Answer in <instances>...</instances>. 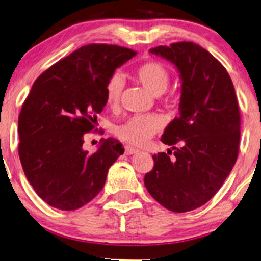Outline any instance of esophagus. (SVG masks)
<instances>
[{"label":"esophagus","mask_w":261,"mask_h":261,"mask_svg":"<svg viewBox=\"0 0 261 261\" xmlns=\"http://www.w3.org/2000/svg\"><path fill=\"white\" fill-rule=\"evenodd\" d=\"M138 152H139V149L132 147V146H126V148H124V153L128 155L135 154V153H138Z\"/></svg>","instance_id":"esophagus-1"}]
</instances>
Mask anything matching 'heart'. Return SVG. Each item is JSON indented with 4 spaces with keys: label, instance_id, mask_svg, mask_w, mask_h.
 I'll return each mask as SVG.
<instances>
[{
    "label": "heart",
    "instance_id": "1",
    "mask_svg": "<svg viewBox=\"0 0 261 261\" xmlns=\"http://www.w3.org/2000/svg\"><path fill=\"white\" fill-rule=\"evenodd\" d=\"M139 83L151 94L158 96L166 91L170 85V73L163 64L147 62L134 71ZM123 89V80L120 73H114L106 84V102L109 107H116ZM164 121L156 114L134 115L116 128V135L121 140L133 146H142L162 129Z\"/></svg>",
    "mask_w": 261,
    "mask_h": 261
}]
</instances>
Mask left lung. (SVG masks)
Segmentation results:
<instances>
[{"mask_svg": "<svg viewBox=\"0 0 261 261\" xmlns=\"http://www.w3.org/2000/svg\"><path fill=\"white\" fill-rule=\"evenodd\" d=\"M172 63L180 78L179 116L160 140L172 147L153 155L145 187L164 208L187 213L220 190L238 159L240 112L234 85L222 64L197 44L174 42L151 48Z\"/></svg>", "mask_w": 261, "mask_h": 261, "instance_id": "left-lung-1", "label": "left lung"}]
</instances>
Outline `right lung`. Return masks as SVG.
I'll return each instance as SVG.
<instances>
[{
    "label": "right lung",
    "instance_id": "obj_1",
    "mask_svg": "<svg viewBox=\"0 0 261 261\" xmlns=\"http://www.w3.org/2000/svg\"><path fill=\"white\" fill-rule=\"evenodd\" d=\"M135 55L116 45H85L34 82L19 115V156L37 195L53 208L74 210L95 198L123 153L109 138L90 154L84 135L107 105V82Z\"/></svg>",
    "mask_w": 261,
    "mask_h": 261
}]
</instances>
